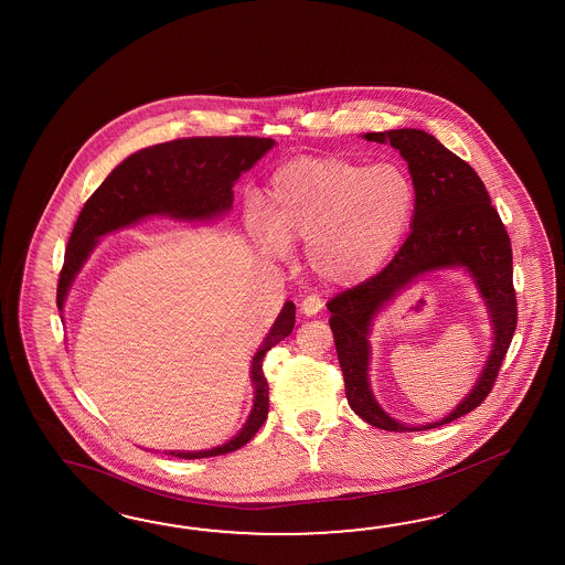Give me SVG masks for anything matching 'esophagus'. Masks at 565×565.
I'll list each match as a JSON object with an SVG mask.
<instances>
[{
	"label": "esophagus",
	"instance_id": "34e87169",
	"mask_svg": "<svg viewBox=\"0 0 565 565\" xmlns=\"http://www.w3.org/2000/svg\"><path fill=\"white\" fill-rule=\"evenodd\" d=\"M321 308L322 302L319 296H306L302 305H300V310H302V315H306V317H315L317 312H321Z\"/></svg>",
	"mask_w": 565,
	"mask_h": 565
}]
</instances>
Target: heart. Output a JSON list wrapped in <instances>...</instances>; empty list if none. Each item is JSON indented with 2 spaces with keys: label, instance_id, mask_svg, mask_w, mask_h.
I'll return each instance as SVG.
<instances>
[{
  "label": "heart",
  "instance_id": "obj_1",
  "mask_svg": "<svg viewBox=\"0 0 565 565\" xmlns=\"http://www.w3.org/2000/svg\"><path fill=\"white\" fill-rule=\"evenodd\" d=\"M415 184L398 164L324 156L300 158L271 179L267 224L271 250L308 243V265L322 281L350 286L374 274L412 222Z\"/></svg>",
  "mask_w": 565,
  "mask_h": 565
}]
</instances>
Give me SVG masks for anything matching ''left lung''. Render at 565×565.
<instances>
[{"mask_svg":"<svg viewBox=\"0 0 565 565\" xmlns=\"http://www.w3.org/2000/svg\"><path fill=\"white\" fill-rule=\"evenodd\" d=\"M367 141L391 143L407 160L415 184L412 232L381 274L327 302L337 358L351 409L366 424L388 431H422L450 424L479 407L493 388L519 321L512 284V244L488 189L457 153L422 129L366 134ZM465 266L475 277L494 322V350L475 391L440 423L405 427L393 420L369 391L366 335L371 319L398 290L429 270Z\"/></svg>","mask_w":565,"mask_h":565,"instance_id":"8db88e82","label":"left lung"}]
</instances>
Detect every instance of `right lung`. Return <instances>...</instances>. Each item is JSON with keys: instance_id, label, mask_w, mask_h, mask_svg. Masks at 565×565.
Segmentation results:
<instances>
[{"instance_id": "right-lung-1", "label": "right lung", "mask_w": 565, "mask_h": 565, "mask_svg": "<svg viewBox=\"0 0 565 565\" xmlns=\"http://www.w3.org/2000/svg\"><path fill=\"white\" fill-rule=\"evenodd\" d=\"M271 148V138L226 136L172 139L131 153L92 193L77 215L57 284V308L62 310L74 277L103 234L125 228L148 215H170L193 222L226 214L234 199L232 186L241 172L253 167ZM294 322L296 306L286 302L253 358L250 381L255 384V403L243 429L230 443L212 450L170 455L179 458L220 457L253 440L269 413V384L263 374V358L281 339L290 335Z\"/></svg>"}]
</instances>
